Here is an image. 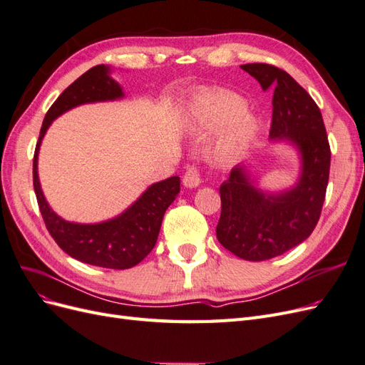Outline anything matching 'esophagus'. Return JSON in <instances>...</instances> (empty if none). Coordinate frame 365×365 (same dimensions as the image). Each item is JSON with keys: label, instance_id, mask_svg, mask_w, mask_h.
Wrapping results in <instances>:
<instances>
[{"label": "esophagus", "instance_id": "esophagus-1", "mask_svg": "<svg viewBox=\"0 0 365 365\" xmlns=\"http://www.w3.org/2000/svg\"><path fill=\"white\" fill-rule=\"evenodd\" d=\"M182 182L185 187L189 189H195V187L200 185L202 182V176H201V170L196 165H192V168L187 169V172L182 176Z\"/></svg>", "mask_w": 365, "mask_h": 365}]
</instances>
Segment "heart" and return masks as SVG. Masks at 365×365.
I'll return each instance as SVG.
<instances>
[{
  "label": "heart",
  "instance_id": "b5f03b06",
  "mask_svg": "<svg viewBox=\"0 0 365 365\" xmlns=\"http://www.w3.org/2000/svg\"><path fill=\"white\" fill-rule=\"evenodd\" d=\"M190 129L197 134H212L224 128L215 155L220 163L237 160L257 130V123L245 111L244 98L227 91H205L195 96L187 111Z\"/></svg>",
  "mask_w": 365,
  "mask_h": 365
}]
</instances>
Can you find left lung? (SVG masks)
Returning <instances> with one entry per match:
<instances>
[{"mask_svg":"<svg viewBox=\"0 0 365 365\" xmlns=\"http://www.w3.org/2000/svg\"><path fill=\"white\" fill-rule=\"evenodd\" d=\"M240 68L263 91L272 88L269 138L289 141L302 160L297 184L279 193L260 190L245 165H236L222 182L216 236L235 256L262 262L300 245L314 231L324 204L330 170V146L324 121L314 98L292 77L269 63Z\"/></svg>","mask_w":365,"mask_h":365,"instance_id":"8db88e82","label":"left lung"}]
</instances>
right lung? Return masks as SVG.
Listing matches in <instances>:
<instances>
[{
  "label": "right lung",
  "mask_w": 365,
  "mask_h": 365,
  "mask_svg": "<svg viewBox=\"0 0 365 365\" xmlns=\"http://www.w3.org/2000/svg\"><path fill=\"white\" fill-rule=\"evenodd\" d=\"M109 73L111 68L106 65H96L51 105L42 121L33 157V187L48 233L68 256L94 267L128 269L138 264L155 247L165 210L180 193L178 176L152 184L123 213L98 224L68 222L58 216L43 196L38 176L39 146L54 118L83 103L117 101L125 96Z\"/></svg>",
  "instance_id": "obj_1"
}]
</instances>
